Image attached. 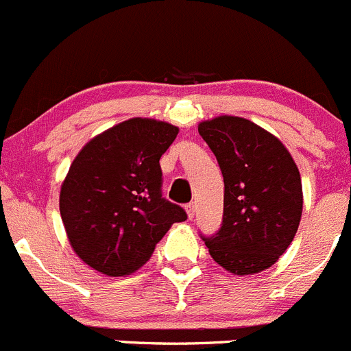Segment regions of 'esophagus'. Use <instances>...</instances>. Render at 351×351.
<instances>
[{"instance_id":"esophagus-1","label":"esophagus","mask_w":351,"mask_h":351,"mask_svg":"<svg viewBox=\"0 0 351 351\" xmlns=\"http://www.w3.org/2000/svg\"><path fill=\"white\" fill-rule=\"evenodd\" d=\"M186 211H187V217L194 218V215H196V204H194V203L186 204Z\"/></svg>"}]
</instances>
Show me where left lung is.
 I'll use <instances>...</instances> for the list:
<instances>
[{
	"label": "left lung",
	"instance_id": "obj_1",
	"mask_svg": "<svg viewBox=\"0 0 351 351\" xmlns=\"http://www.w3.org/2000/svg\"><path fill=\"white\" fill-rule=\"evenodd\" d=\"M197 131L223 174V223L203 239L215 263L245 276L271 268L292 244L304 194L297 164L285 145L252 121L218 116Z\"/></svg>",
	"mask_w": 351,
	"mask_h": 351
}]
</instances>
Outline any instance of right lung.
Segmentation results:
<instances>
[{
	"instance_id": "right-lung-1",
	"label": "right lung",
	"mask_w": 351,
	"mask_h": 351,
	"mask_svg": "<svg viewBox=\"0 0 351 351\" xmlns=\"http://www.w3.org/2000/svg\"><path fill=\"white\" fill-rule=\"evenodd\" d=\"M179 128L133 117L93 136L69 165L59 211L75 254L107 276L131 275L186 211L162 197L160 157Z\"/></svg>"
}]
</instances>
